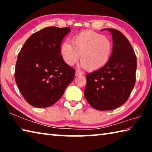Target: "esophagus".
Segmentation results:
<instances>
[{
    "label": "esophagus",
    "instance_id": "1",
    "mask_svg": "<svg viewBox=\"0 0 152 152\" xmlns=\"http://www.w3.org/2000/svg\"><path fill=\"white\" fill-rule=\"evenodd\" d=\"M82 75V72L79 71H76V76H81Z\"/></svg>",
    "mask_w": 152,
    "mask_h": 152
}]
</instances>
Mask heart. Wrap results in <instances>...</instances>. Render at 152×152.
Masks as SVG:
<instances>
[{"mask_svg": "<svg viewBox=\"0 0 152 152\" xmlns=\"http://www.w3.org/2000/svg\"><path fill=\"white\" fill-rule=\"evenodd\" d=\"M71 42L65 41L60 45L61 56L68 66L78 62L81 55V66L96 71L106 66L111 57L112 42L100 33L83 31L74 35Z\"/></svg>", "mask_w": 152, "mask_h": 152, "instance_id": "heart-1", "label": "heart"}]
</instances>
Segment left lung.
Returning a JSON list of instances; mask_svg holds the SVG:
<instances>
[{
  "label": "left lung",
  "mask_w": 152,
  "mask_h": 152,
  "mask_svg": "<svg viewBox=\"0 0 152 152\" xmlns=\"http://www.w3.org/2000/svg\"><path fill=\"white\" fill-rule=\"evenodd\" d=\"M102 30L111 33L112 55L102 69L87 74L84 96L95 109L113 110L127 101L135 86L137 58L124 35L114 29Z\"/></svg>",
  "instance_id": "obj_1"
}]
</instances>
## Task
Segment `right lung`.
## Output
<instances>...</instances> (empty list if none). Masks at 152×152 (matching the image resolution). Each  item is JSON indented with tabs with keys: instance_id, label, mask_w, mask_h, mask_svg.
Returning a JSON list of instances; mask_svg holds the SVG:
<instances>
[{
	"instance_id": "1",
	"label": "right lung",
	"mask_w": 152,
	"mask_h": 152,
	"mask_svg": "<svg viewBox=\"0 0 152 152\" xmlns=\"http://www.w3.org/2000/svg\"><path fill=\"white\" fill-rule=\"evenodd\" d=\"M70 27H49L31 35L18 55L15 78L28 103L50 107L60 99L76 71L63 60L60 45Z\"/></svg>"
}]
</instances>
